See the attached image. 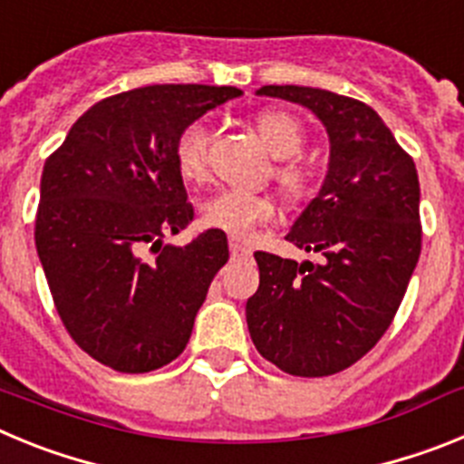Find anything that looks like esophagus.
<instances>
[{"instance_id":"34e87169","label":"esophagus","mask_w":464,"mask_h":464,"mask_svg":"<svg viewBox=\"0 0 464 464\" xmlns=\"http://www.w3.org/2000/svg\"><path fill=\"white\" fill-rule=\"evenodd\" d=\"M229 253H232V257H248L251 256V248L246 244H241V241L232 239L229 241Z\"/></svg>"}]
</instances>
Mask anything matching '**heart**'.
<instances>
[{
    "instance_id": "b5f03b06",
    "label": "heart",
    "mask_w": 464,
    "mask_h": 464,
    "mask_svg": "<svg viewBox=\"0 0 464 464\" xmlns=\"http://www.w3.org/2000/svg\"><path fill=\"white\" fill-rule=\"evenodd\" d=\"M256 130L265 149L274 158L283 160L274 169L278 186L285 195L299 197L309 190V171L299 165L295 155L304 146V132L293 113L283 109L260 111ZM174 162L183 181L202 183L208 179V130L202 121H192L183 127L174 143ZM276 216V204L269 195H253L239 190H218L207 197L199 207L204 227L218 229L232 239L246 241L256 235L260 225Z\"/></svg>"
}]
</instances>
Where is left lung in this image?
Instances as JSON below:
<instances>
[{"instance_id": "left-lung-1", "label": "left lung", "mask_w": 464, "mask_h": 464, "mask_svg": "<svg viewBox=\"0 0 464 464\" xmlns=\"http://www.w3.org/2000/svg\"><path fill=\"white\" fill-rule=\"evenodd\" d=\"M256 94L309 109L325 127L330 162L285 235L323 262L257 251L260 288L246 302V323L262 358L281 372L337 374L383 337L416 269V165L362 102L306 85H262Z\"/></svg>"}]
</instances>
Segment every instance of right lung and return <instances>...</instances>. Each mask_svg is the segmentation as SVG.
I'll return each mask as SVG.
<instances>
[{"label": "right lung", "instance_id": "right-lung-1", "mask_svg": "<svg viewBox=\"0 0 464 464\" xmlns=\"http://www.w3.org/2000/svg\"><path fill=\"white\" fill-rule=\"evenodd\" d=\"M229 85H146L90 106L46 160L36 253L55 309L90 358L125 374L183 353L225 232L167 244L192 220L174 143L188 122L235 100Z\"/></svg>", "mask_w": 464, "mask_h": 464}]
</instances>
